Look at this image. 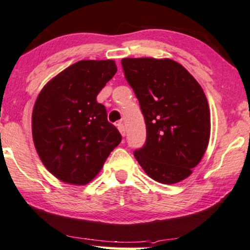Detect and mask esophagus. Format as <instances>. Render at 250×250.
<instances>
[{
  "label": "esophagus",
  "instance_id": "1",
  "mask_svg": "<svg viewBox=\"0 0 250 250\" xmlns=\"http://www.w3.org/2000/svg\"><path fill=\"white\" fill-rule=\"evenodd\" d=\"M116 127H118V129H119V131L121 132V135L122 136H125V125H123V123H118V125H116Z\"/></svg>",
  "mask_w": 250,
  "mask_h": 250
}]
</instances>
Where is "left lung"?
I'll return each instance as SVG.
<instances>
[{"label":"left lung","instance_id":"1","mask_svg":"<svg viewBox=\"0 0 250 250\" xmlns=\"http://www.w3.org/2000/svg\"><path fill=\"white\" fill-rule=\"evenodd\" d=\"M125 80L137 97L146 125V142L134 156L154 181L187 179L210 140V108L203 88L170 59H122Z\"/></svg>","mask_w":250,"mask_h":250}]
</instances>
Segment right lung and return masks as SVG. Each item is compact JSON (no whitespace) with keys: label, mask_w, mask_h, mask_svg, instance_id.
I'll list each match as a JSON object with an SVG mask.
<instances>
[{"label":"right lung","mask_w":250,"mask_h":250,"mask_svg":"<svg viewBox=\"0 0 250 250\" xmlns=\"http://www.w3.org/2000/svg\"><path fill=\"white\" fill-rule=\"evenodd\" d=\"M113 60H83L52 78L38 96L32 136L39 158L62 182L84 186L96 178L122 136L107 121L98 93L115 75Z\"/></svg>","instance_id":"1"}]
</instances>
